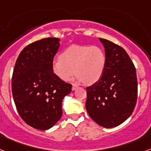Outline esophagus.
I'll use <instances>...</instances> for the list:
<instances>
[{
	"instance_id": "1",
	"label": "esophagus",
	"mask_w": 151,
	"mask_h": 151,
	"mask_svg": "<svg viewBox=\"0 0 151 151\" xmlns=\"http://www.w3.org/2000/svg\"><path fill=\"white\" fill-rule=\"evenodd\" d=\"M78 88V86H77L76 85H74V84H73V88H72V89H73V91H75V90H76L77 88Z\"/></svg>"
}]
</instances>
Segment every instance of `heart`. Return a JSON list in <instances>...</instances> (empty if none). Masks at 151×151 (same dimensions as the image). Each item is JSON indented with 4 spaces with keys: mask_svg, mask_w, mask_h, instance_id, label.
<instances>
[{
    "mask_svg": "<svg viewBox=\"0 0 151 151\" xmlns=\"http://www.w3.org/2000/svg\"><path fill=\"white\" fill-rule=\"evenodd\" d=\"M106 63L104 51L97 46L73 45L68 47L52 63V72L63 82L77 75V80L93 85L102 77Z\"/></svg>",
    "mask_w": 151,
    "mask_h": 151,
    "instance_id": "heart-1",
    "label": "heart"
}]
</instances>
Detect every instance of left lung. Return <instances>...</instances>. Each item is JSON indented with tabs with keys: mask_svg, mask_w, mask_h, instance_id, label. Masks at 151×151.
<instances>
[{
	"mask_svg": "<svg viewBox=\"0 0 151 151\" xmlns=\"http://www.w3.org/2000/svg\"><path fill=\"white\" fill-rule=\"evenodd\" d=\"M106 63L101 79L86 88L85 107L97 124L113 128L132 113L137 101L138 82L134 64L120 46L104 38Z\"/></svg>",
	"mask_w": 151,
	"mask_h": 151,
	"instance_id": "obj_1",
	"label": "left lung"
}]
</instances>
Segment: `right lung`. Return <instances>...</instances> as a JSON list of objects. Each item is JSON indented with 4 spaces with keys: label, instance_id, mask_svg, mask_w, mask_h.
<instances>
[{
    "label": "right lung",
    "instance_id": "obj_1",
    "mask_svg": "<svg viewBox=\"0 0 151 151\" xmlns=\"http://www.w3.org/2000/svg\"><path fill=\"white\" fill-rule=\"evenodd\" d=\"M59 38H47L26 46L19 55L12 77V93L22 120L39 130H47L60 120L62 102L72 85L52 72Z\"/></svg>",
    "mask_w": 151,
    "mask_h": 151
}]
</instances>
